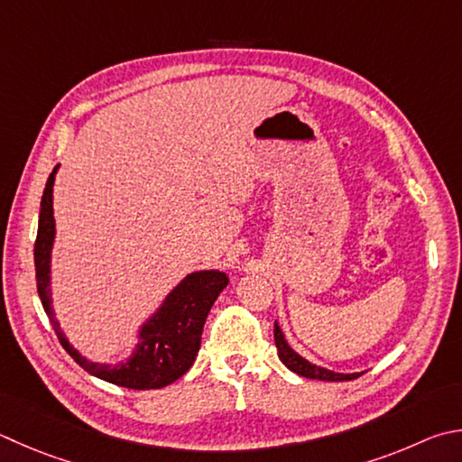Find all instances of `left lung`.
<instances>
[{"label":"left lung","mask_w":462,"mask_h":462,"mask_svg":"<svg viewBox=\"0 0 462 462\" xmlns=\"http://www.w3.org/2000/svg\"><path fill=\"white\" fill-rule=\"evenodd\" d=\"M274 343H276V349H279L281 362L287 365L291 372H295L303 377H311V380H323V382H346V380H356V377L362 375V372L339 374V372L327 370V367H321L317 364H311L309 359L299 356L297 351L289 346V341L284 339V333L276 321H274Z\"/></svg>","instance_id":"obj_1"}]
</instances>
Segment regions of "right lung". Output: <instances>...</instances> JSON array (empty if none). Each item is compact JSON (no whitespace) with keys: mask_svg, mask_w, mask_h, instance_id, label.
<instances>
[{"mask_svg":"<svg viewBox=\"0 0 462 462\" xmlns=\"http://www.w3.org/2000/svg\"><path fill=\"white\" fill-rule=\"evenodd\" d=\"M58 165L46 181L44 196L40 202L38 236L33 245V264H36V282L42 307L52 323L62 347L82 370L100 380L129 390H157L173 383L186 374L196 362L202 341L206 317L217 295L228 284V276L220 271H196L188 274L162 307L139 327V343L133 354L119 364L90 362L66 339L60 323L56 321L52 309V289H50V260L56 236L52 191Z\"/></svg>","mask_w":462,"mask_h":462,"instance_id":"right-lung-1","label":"right lung"}]
</instances>
